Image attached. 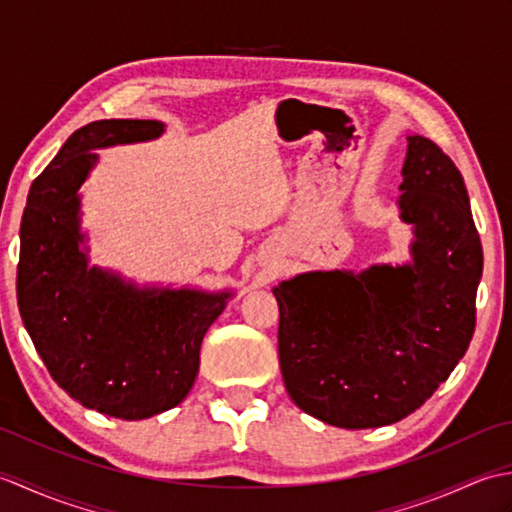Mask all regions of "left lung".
Masks as SVG:
<instances>
[{"instance_id":"1","label":"left lung","mask_w":512,"mask_h":512,"mask_svg":"<svg viewBox=\"0 0 512 512\" xmlns=\"http://www.w3.org/2000/svg\"><path fill=\"white\" fill-rule=\"evenodd\" d=\"M400 193L409 262L312 270L273 288L284 385L301 411L332 427L407 418L449 378L475 330L484 257L462 173L413 134Z\"/></svg>"}]
</instances>
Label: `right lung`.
Wrapping results in <instances>:
<instances>
[{"label": "right lung", "instance_id": "add662e5", "mask_svg": "<svg viewBox=\"0 0 512 512\" xmlns=\"http://www.w3.org/2000/svg\"><path fill=\"white\" fill-rule=\"evenodd\" d=\"M160 121H94L65 140L32 182L19 231L17 303L41 361L83 407L143 420L187 398L206 330L233 290L143 286L90 266L81 231L83 182L94 149L145 143Z\"/></svg>", "mask_w": 512, "mask_h": 512}]
</instances>
